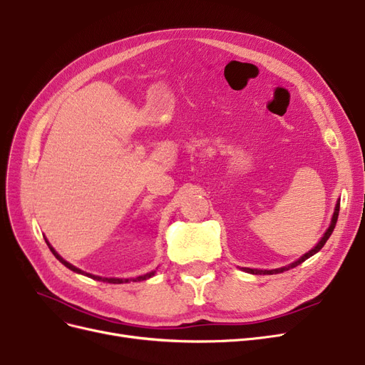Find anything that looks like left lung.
Returning <instances> with one entry per match:
<instances>
[{
    "label": "left lung",
    "instance_id": "left-lung-1",
    "mask_svg": "<svg viewBox=\"0 0 365 365\" xmlns=\"http://www.w3.org/2000/svg\"><path fill=\"white\" fill-rule=\"evenodd\" d=\"M338 213H339V201H338V202H336V205H335V212H334L332 220H330V225H329V228L326 230V233L323 235V237L319 239L318 244H317L311 251L306 252V254H303V256H302L300 259L295 260V262H294V263H291V264H288V267L277 268V269H251V268H242V269H244L245 272H250V274H279V272H283V271H288V269H291V268H295L297 264H300V263H303L306 259L312 257L314 254H317L319 250H322V248L324 247V244L327 242V239L330 237V235H332V231H334V228H335V225H336Z\"/></svg>",
    "mask_w": 365,
    "mask_h": 365
}]
</instances>
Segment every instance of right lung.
Here are the masks:
<instances>
[{"instance_id":"add662e5","label":"right lung","mask_w":365,"mask_h":365,"mask_svg":"<svg viewBox=\"0 0 365 365\" xmlns=\"http://www.w3.org/2000/svg\"><path fill=\"white\" fill-rule=\"evenodd\" d=\"M46 242H47V240H46ZM47 245H48L50 251L54 254V257H56L62 264H65V267H67L68 269H71V271H74V272H77V274L86 275V277H91V279L98 280V282H106V283H129V282H143V280H146V279H150L152 275H155V271H150V272H148V274H145V275H138V277H135V279H114V277L108 279V277H98V275H93V274H90V272H85V271H82V269H79V268H76L74 264L68 263L67 260H63V259L59 256V254L56 252V250H54V248L48 244V242H47Z\"/></svg>"}]
</instances>
